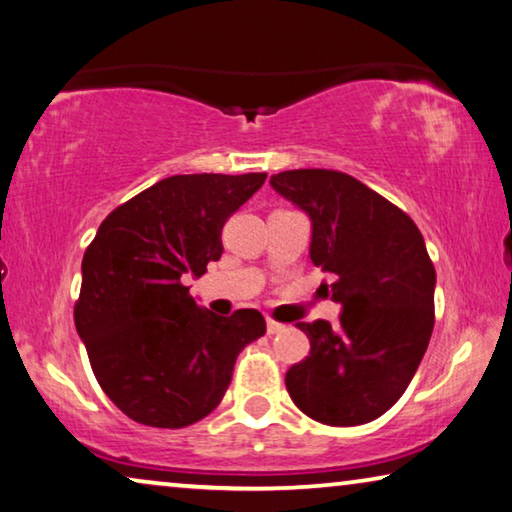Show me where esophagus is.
<instances>
[{"label": "esophagus", "mask_w": 512, "mask_h": 512, "mask_svg": "<svg viewBox=\"0 0 512 512\" xmlns=\"http://www.w3.org/2000/svg\"><path fill=\"white\" fill-rule=\"evenodd\" d=\"M279 332H283V325H281V322L267 318V334L272 336V334H279Z\"/></svg>", "instance_id": "1"}]
</instances>
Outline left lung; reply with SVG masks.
<instances>
[{"instance_id": "obj_1", "label": "left lung", "mask_w": 512, "mask_h": 512, "mask_svg": "<svg viewBox=\"0 0 512 512\" xmlns=\"http://www.w3.org/2000/svg\"><path fill=\"white\" fill-rule=\"evenodd\" d=\"M311 219V261L334 274L338 325L297 322L311 352L286 373L293 403L325 426H361L403 396L435 327V265L398 206L332 169L270 178Z\"/></svg>"}]
</instances>
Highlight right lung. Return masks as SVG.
Returning a JSON list of instances; mask_svg holds the SVG:
<instances>
[{"label": "right lung", "mask_w": 512, "mask_h": 512, "mask_svg": "<svg viewBox=\"0 0 512 512\" xmlns=\"http://www.w3.org/2000/svg\"><path fill=\"white\" fill-rule=\"evenodd\" d=\"M265 178H164L109 212L86 247L75 327L102 391L132 421H201L222 403L242 348L265 334L256 309L217 316L183 286L219 261L226 219Z\"/></svg>", "instance_id": "1"}]
</instances>
